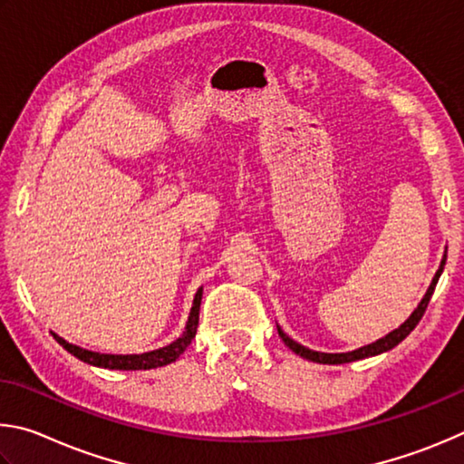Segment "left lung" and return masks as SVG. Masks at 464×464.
I'll return each mask as SVG.
<instances>
[{"mask_svg":"<svg viewBox=\"0 0 464 464\" xmlns=\"http://www.w3.org/2000/svg\"><path fill=\"white\" fill-rule=\"evenodd\" d=\"M444 265H446V253H444V256H442L440 266H438V271H436V275H434L432 283H430L426 295L421 297V302L418 304L416 310L411 312L410 318L405 320L400 328H395L393 332H389L387 336L379 338L377 343H371V344H367V346H361V348H356V351H351V353H318V351H312V348H307V346H304V344L295 343V340L289 338V336L285 334V332L281 330L279 324H277L279 336H281L283 343H285L295 354L302 356V359H307V361H312V362H320V364H343V362H353V361L369 359V356H377V354H381V353L392 351V348H395L397 344H400L403 338H408L410 332L418 326V322L421 320V315H424L426 307H428V304H430V297H432V294H434L436 283H438V279H440V275H442V271H444Z\"/></svg>","mask_w":464,"mask_h":464,"instance_id":"1","label":"left lung"}]
</instances>
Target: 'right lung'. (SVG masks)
<instances>
[{
    "label": "right lung",
    "mask_w": 464,
    "mask_h": 464,
    "mask_svg": "<svg viewBox=\"0 0 464 464\" xmlns=\"http://www.w3.org/2000/svg\"><path fill=\"white\" fill-rule=\"evenodd\" d=\"M201 295H203V287L198 289L193 299V307L189 312V320H187L185 332L173 343L157 348V351L150 353H142V354H103V353H93L87 351V348H81L77 344H71L67 340L61 338L59 334L53 336L56 343H59L64 351L71 353L72 356H77L79 361H83L87 364H93V367H102V369H116V371H146V369H157V367H165V364L175 362L179 356L185 353V348L191 344V340L195 338V332H198V324H199V305H201Z\"/></svg>",
    "instance_id": "obj_1"
}]
</instances>
